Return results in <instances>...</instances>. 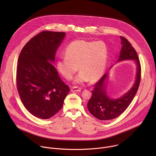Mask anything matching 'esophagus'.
<instances>
[{
    "label": "esophagus",
    "mask_w": 156,
    "mask_h": 156,
    "mask_svg": "<svg viewBox=\"0 0 156 156\" xmlns=\"http://www.w3.org/2000/svg\"><path fill=\"white\" fill-rule=\"evenodd\" d=\"M81 90V88H80L76 86H73L71 88V91L72 92H80Z\"/></svg>",
    "instance_id": "1"
}]
</instances>
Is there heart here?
Returning <instances> with one entry per match:
<instances>
[{
    "mask_svg": "<svg viewBox=\"0 0 156 156\" xmlns=\"http://www.w3.org/2000/svg\"><path fill=\"white\" fill-rule=\"evenodd\" d=\"M108 56L106 44L102 41H89L83 39L72 42L66 48L65 55L57 62L58 72L66 80H72L78 70L80 73L75 83L99 80L105 69Z\"/></svg>",
    "mask_w": 156,
    "mask_h": 156,
    "instance_id": "obj_1",
    "label": "heart"
}]
</instances>
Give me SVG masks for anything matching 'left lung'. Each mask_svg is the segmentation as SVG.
<instances>
[{"label":"left lung","instance_id":"left-lung-1","mask_svg":"<svg viewBox=\"0 0 156 156\" xmlns=\"http://www.w3.org/2000/svg\"><path fill=\"white\" fill-rule=\"evenodd\" d=\"M122 49L117 62L125 60H133L136 65L135 82L130 90L119 99H112L107 94L106 80L108 73L104 75L94 85L92 96L87 102V109L96 118L101 120H108L117 118L127 108L136 95L141 80V65L136 51L129 42L121 36Z\"/></svg>","mask_w":156,"mask_h":156}]
</instances>
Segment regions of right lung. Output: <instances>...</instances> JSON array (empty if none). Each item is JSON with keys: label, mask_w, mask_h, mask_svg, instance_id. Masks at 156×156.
<instances>
[{"label": "right lung", "mask_w": 156, "mask_h": 156, "mask_svg": "<svg viewBox=\"0 0 156 156\" xmlns=\"http://www.w3.org/2000/svg\"><path fill=\"white\" fill-rule=\"evenodd\" d=\"M64 32L42 31L22 49L18 60L16 86L21 101L34 116L48 119L62 108L69 86L52 64Z\"/></svg>", "instance_id": "right-lung-1"}]
</instances>
